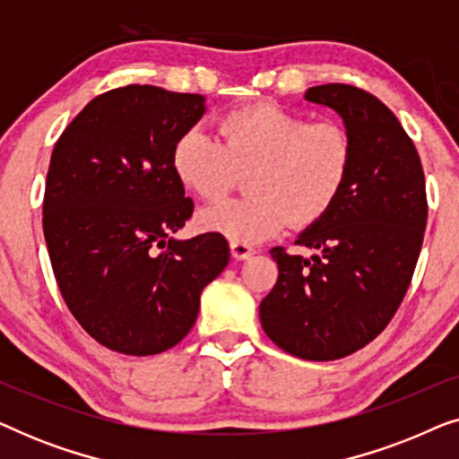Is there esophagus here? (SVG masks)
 <instances>
[{"label":"esophagus","mask_w":459,"mask_h":459,"mask_svg":"<svg viewBox=\"0 0 459 459\" xmlns=\"http://www.w3.org/2000/svg\"><path fill=\"white\" fill-rule=\"evenodd\" d=\"M230 253L236 261H244V259H248V256L255 255V248L248 247V244H242V242H230Z\"/></svg>","instance_id":"obj_1"}]
</instances>
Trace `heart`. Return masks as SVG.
<instances>
[{
  "label": "heart",
  "mask_w": 459,
  "mask_h": 459,
  "mask_svg": "<svg viewBox=\"0 0 459 459\" xmlns=\"http://www.w3.org/2000/svg\"><path fill=\"white\" fill-rule=\"evenodd\" d=\"M221 142L204 129L181 134L171 152L175 178L194 196L212 200L234 171L247 175L253 196L230 198L200 211L198 225L231 242L253 244L290 223L317 221L347 181L353 146L336 123H311L275 104L234 110L219 123Z\"/></svg>",
  "instance_id": "heart-1"
}]
</instances>
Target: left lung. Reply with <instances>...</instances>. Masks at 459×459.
<instances>
[{"instance_id": "left-lung-1", "label": "left lung", "mask_w": 459, "mask_h": 459, "mask_svg": "<svg viewBox=\"0 0 459 459\" xmlns=\"http://www.w3.org/2000/svg\"><path fill=\"white\" fill-rule=\"evenodd\" d=\"M305 100L342 118L353 159L328 212L300 231L311 259L272 250L278 281L261 300L265 334L309 361L372 342L403 300L426 230V186L416 146L397 117L353 85L309 87Z\"/></svg>"}]
</instances>
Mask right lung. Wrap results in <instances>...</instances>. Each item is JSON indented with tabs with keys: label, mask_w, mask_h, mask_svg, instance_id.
<instances>
[{
	"label": "right lung",
	"mask_w": 459,
	"mask_h": 459,
	"mask_svg": "<svg viewBox=\"0 0 459 459\" xmlns=\"http://www.w3.org/2000/svg\"><path fill=\"white\" fill-rule=\"evenodd\" d=\"M204 112L198 93L127 85L93 98L54 146L43 198L49 261L74 319L110 351L175 347L230 261L223 236L175 238L194 203L171 152Z\"/></svg>",
	"instance_id": "right-lung-1"
}]
</instances>
